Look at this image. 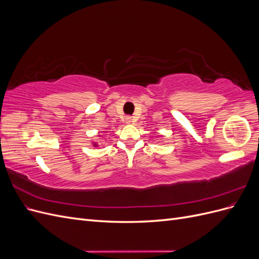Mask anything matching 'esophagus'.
Returning <instances> with one entry per match:
<instances>
[{
  "label": "esophagus",
  "mask_w": 259,
  "mask_h": 259,
  "mask_svg": "<svg viewBox=\"0 0 259 259\" xmlns=\"http://www.w3.org/2000/svg\"><path fill=\"white\" fill-rule=\"evenodd\" d=\"M125 122H126L127 124H131L133 122L132 116H126V117H125Z\"/></svg>",
  "instance_id": "1"
}]
</instances>
